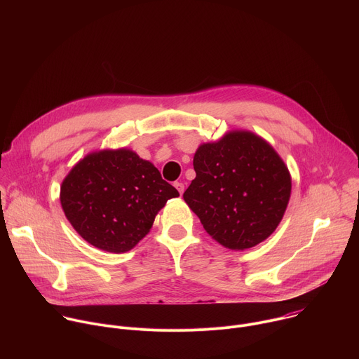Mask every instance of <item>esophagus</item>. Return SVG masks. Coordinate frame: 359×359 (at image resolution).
<instances>
[{
  "label": "esophagus",
  "mask_w": 359,
  "mask_h": 359,
  "mask_svg": "<svg viewBox=\"0 0 359 359\" xmlns=\"http://www.w3.org/2000/svg\"><path fill=\"white\" fill-rule=\"evenodd\" d=\"M175 187L177 189V191L180 193V196L183 194V191H184V184L183 183H180V182H175Z\"/></svg>",
  "instance_id": "1"
}]
</instances>
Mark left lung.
<instances>
[{"label": "left lung", "mask_w": 359, "mask_h": 359, "mask_svg": "<svg viewBox=\"0 0 359 359\" xmlns=\"http://www.w3.org/2000/svg\"><path fill=\"white\" fill-rule=\"evenodd\" d=\"M193 166L196 177L183 198L216 241L245 250L273 234L287 209L291 176L271 144L233 130L200 144Z\"/></svg>", "instance_id": "obj_1"}]
</instances>
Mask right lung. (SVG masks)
Segmentation results:
<instances>
[{
    "mask_svg": "<svg viewBox=\"0 0 359 359\" xmlns=\"http://www.w3.org/2000/svg\"><path fill=\"white\" fill-rule=\"evenodd\" d=\"M179 191L150 162L129 149L99 150L79 161L61 186L62 210L96 248L126 252L151 229L158 212Z\"/></svg>",
    "mask_w": 359,
    "mask_h": 359,
    "instance_id": "obj_1",
    "label": "right lung"
}]
</instances>
